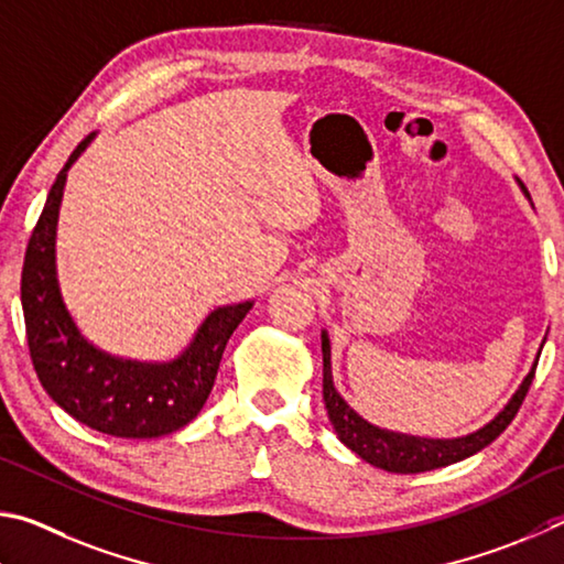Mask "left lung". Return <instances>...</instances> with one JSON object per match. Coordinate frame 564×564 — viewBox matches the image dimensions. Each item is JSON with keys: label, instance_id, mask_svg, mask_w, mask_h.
<instances>
[{"label": "left lung", "instance_id": "obj_1", "mask_svg": "<svg viewBox=\"0 0 564 564\" xmlns=\"http://www.w3.org/2000/svg\"><path fill=\"white\" fill-rule=\"evenodd\" d=\"M522 191H525V187H522ZM540 351H542V344H540ZM540 351H538V359H540ZM322 357H324V406H327L329 421L334 431H337L339 441L357 453L361 460H367L371 466L383 468L389 473H423V470L443 468L486 448L488 443L496 441L500 433L510 426V421L516 419V413L522 406V401H525L528 389L532 379H535V369H538V359H535L530 373L522 379L520 389L512 393V399L506 403V409H502L498 416L490 423H486L482 429L460 438H421V436H406V433L373 426V423L364 421L359 413L339 397V391L334 389V381H332V344H329L327 332H322Z\"/></svg>", "mask_w": 564, "mask_h": 564}]
</instances>
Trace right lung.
<instances>
[{
  "mask_svg": "<svg viewBox=\"0 0 564 564\" xmlns=\"http://www.w3.org/2000/svg\"><path fill=\"white\" fill-rule=\"evenodd\" d=\"M86 135L58 171L29 237L22 267V310L29 354L44 391L68 416L116 438H158L191 423L210 397L227 339L252 302L207 314L181 357L163 364L111 357L94 347L68 314L56 276V223L66 173Z\"/></svg>",
  "mask_w": 564,
  "mask_h": 564,
  "instance_id": "1",
  "label": "right lung"
}]
</instances>
